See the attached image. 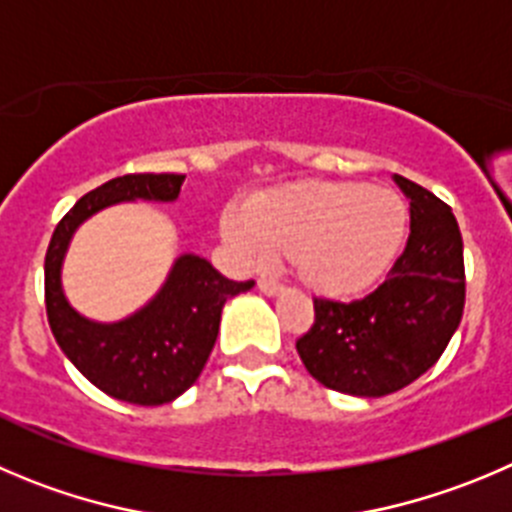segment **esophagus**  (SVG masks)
Returning a JSON list of instances; mask_svg holds the SVG:
<instances>
[{"label":"esophagus","instance_id":"esophagus-1","mask_svg":"<svg viewBox=\"0 0 512 512\" xmlns=\"http://www.w3.org/2000/svg\"><path fill=\"white\" fill-rule=\"evenodd\" d=\"M257 288H260V293H265V295H280V293H283V285H280L278 280H272V278H260V280H257Z\"/></svg>","mask_w":512,"mask_h":512}]
</instances>
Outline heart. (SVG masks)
Listing matches in <instances>:
<instances>
[{"label":"heart","mask_w":512,"mask_h":512,"mask_svg":"<svg viewBox=\"0 0 512 512\" xmlns=\"http://www.w3.org/2000/svg\"><path fill=\"white\" fill-rule=\"evenodd\" d=\"M407 229L396 191L358 181H300L229 209L222 237L240 260L260 265L272 250L290 255L298 278L331 298L361 293L384 275Z\"/></svg>","instance_id":"1"}]
</instances>
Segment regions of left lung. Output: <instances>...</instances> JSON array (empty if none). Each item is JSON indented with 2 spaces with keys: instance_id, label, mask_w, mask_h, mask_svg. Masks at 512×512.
<instances>
[{
  "instance_id": "left-lung-1",
  "label": "left lung",
  "mask_w": 512,
  "mask_h": 512,
  "mask_svg": "<svg viewBox=\"0 0 512 512\" xmlns=\"http://www.w3.org/2000/svg\"><path fill=\"white\" fill-rule=\"evenodd\" d=\"M409 199V240L384 283L361 300L315 298L295 348L308 374L351 396H386L432 369L465 310L462 234L432 191L394 176Z\"/></svg>"
}]
</instances>
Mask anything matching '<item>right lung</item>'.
<instances>
[{
    "label": "right lung",
    "instance_id": "add662e5",
    "mask_svg": "<svg viewBox=\"0 0 512 512\" xmlns=\"http://www.w3.org/2000/svg\"><path fill=\"white\" fill-rule=\"evenodd\" d=\"M181 184L184 174H126L105 181L60 219L45 255V308L57 346L90 384L141 407L169 404L199 379L217 341L224 303L255 283H234L204 257L181 255L151 303L118 323H95L68 303L60 270L85 219L118 202H174Z\"/></svg>",
    "mask_w": 512,
    "mask_h": 512
}]
</instances>
